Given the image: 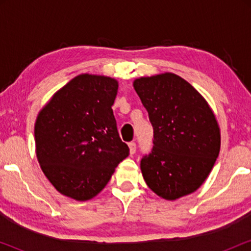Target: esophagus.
Returning <instances> with one entry per match:
<instances>
[{
	"label": "esophagus",
	"mask_w": 251,
	"mask_h": 251,
	"mask_svg": "<svg viewBox=\"0 0 251 251\" xmlns=\"http://www.w3.org/2000/svg\"><path fill=\"white\" fill-rule=\"evenodd\" d=\"M136 149H137V145L135 142L129 143V150H130V154H131V155H133V154L136 153Z\"/></svg>",
	"instance_id": "obj_1"
}]
</instances>
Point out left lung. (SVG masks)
I'll return each mask as SVG.
<instances>
[{
  "label": "left lung",
  "instance_id": "left-lung-1",
  "mask_svg": "<svg viewBox=\"0 0 251 251\" xmlns=\"http://www.w3.org/2000/svg\"><path fill=\"white\" fill-rule=\"evenodd\" d=\"M133 88L154 133L153 149L140 161L146 184L166 200L197 191L221 150L218 123L207 101L173 73L137 78Z\"/></svg>",
  "mask_w": 251,
  "mask_h": 251
}]
</instances>
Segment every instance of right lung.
Masks as SVG:
<instances>
[{"label":"right lung","mask_w":251,"mask_h":251,"mask_svg":"<svg viewBox=\"0 0 251 251\" xmlns=\"http://www.w3.org/2000/svg\"><path fill=\"white\" fill-rule=\"evenodd\" d=\"M118 87L114 78L78 75L39 113L34 128L37 160L66 197L77 201L96 197L129 155L112 109Z\"/></svg>","instance_id":"add662e5"}]
</instances>
